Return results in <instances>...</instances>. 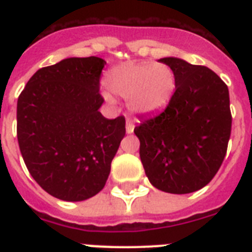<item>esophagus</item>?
I'll use <instances>...</instances> for the list:
<instances>
[{
  "instance_id": "1",
  "label": "esophagus",
  "mask_w": 252,
  "mask_h": 252,
  "mask_svg": "<svg viewBox=\"0 0 252 252\" xmlns=\"http://www.w3.org/2000/svg\"><path fill=\"white\" fill-rule=\"evenodd\" d=\"M126 133H133L134 124H133V122H132V120H130V119H128V120H126Z\"/></svg>"
}]
</instances>
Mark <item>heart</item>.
Here are the masks:
<instances>
[{
    "mask_svg": "<svg viewBox=\"0 0 252 252\" xmlns=\"http://www.w3.org/2000/svg\"><path fill=\"white\" fill-rule=\"evenodd\" d=\"M111 93L128 99L136 114H156L167 106L175 91V73L163 63H126L111 69L106 76ZM111 100L110 94H104Z\"/></svg>",
    "mask_w": 252,
    "mask_h": 252,
    "instance_id": "1",
    "label": "heart"
}]
</instances>
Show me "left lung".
<instances>
[{
    "mask_svg": "<svg viewBox=\"0 0 252 252\" xmlns=\"http://www.w3.org/2000/svg\"><path fill=\"white\" fill-rule=\"evenodd\" d=\"M175 73V93L159 114L140 120L134 133L150 183L168 193L207 186L222 165L231 132L229 90L207 66L165 57Z\"/></svg>",
    "mask_w": 252,
    "mask_h": 252,
    "instance_id": "1",
    "label": "left lung"
}]
</instances>
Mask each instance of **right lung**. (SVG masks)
I'll use <instances>...</instances> for the list:
<instances>
[{"mask_svg": "<svg viewBox=\"0 0 252 252\" xmlns=\"http://www.w3.org/2000/svg\"><path fill=\"white\" fill-rule=\"evenodd\" d=\"M106 61L70 57L39 69L17 103V137L35 182L53 197L82 201L100 192L126 136V119H106L99 80Z\"/></svg>", "mask_w": 252, "mask_h": 252, "instance_id": "1", "label": "right lung"}]
</instances>
